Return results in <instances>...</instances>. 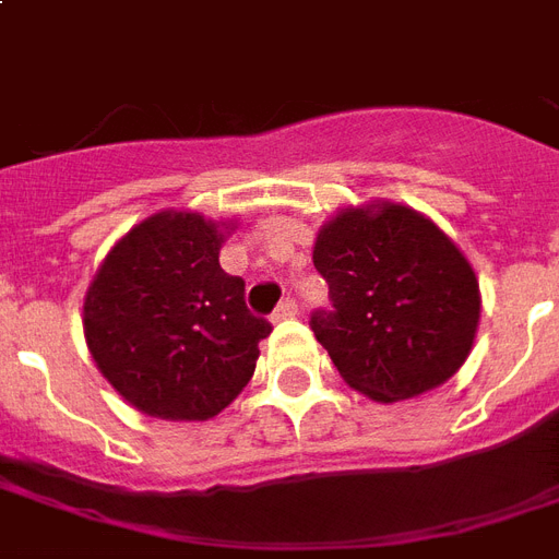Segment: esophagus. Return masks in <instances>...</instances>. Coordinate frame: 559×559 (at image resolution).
Returning a JSON list of instances; mask_svg holds the SVG:
<instances>
[{"instance_id":"obj_1","label":"esophagus","mask_w":559,"mask_h":559,"mask_svg":"<svg viewBox=\"0 0 559 559\" xmlns=\"http://www.w3.org/2000/svg\"><path fill=\"white\" fill-rule=\"evenodd\" d=\"M296 313H298L296 298H284V301L272 310V322H284V319H293Z\"/></svg>"}]
</instances>
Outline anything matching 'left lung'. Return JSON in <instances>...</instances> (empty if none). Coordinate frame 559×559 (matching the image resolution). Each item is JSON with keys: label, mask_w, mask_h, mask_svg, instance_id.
<instances>
[{"label": "left lung", "mask_w": 559, "mask_h": 559, "mask_svg": "<svg viewBox=\"0 0 559 559\" xmlns=\"http://www.w3.org/2000/svg\"><path fill=\"white\" fill-rule=\"evenodd\" d=\"M313 266L331 307L310 331L350 389L394 403L441 385L476 336L478 281L432 219L403 205L345 209L319 231Z\"/></svg>", "instance_id": "obj_1"}]
</instances>
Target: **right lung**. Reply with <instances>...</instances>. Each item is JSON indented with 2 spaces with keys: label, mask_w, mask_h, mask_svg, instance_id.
<instances>
[{
  "label": "right lung",
  "mask_w": 559,
  "mask_h": 559,
  "mask_svg": "<svg viewBox=\"0 0 559 559\" xmlns=\"http://www.w3.org/2000/svg\"><path fill=\"white\" fill-rule=\"evenodd\" d=\"M223 235L200 214L162 211L107 254L83 333L112 389L139 412L209 420L252 380L272 324L246 307V281L219 266Z\"/></svg>",
  "instance_id": "add662e5"
}]
</instances>
